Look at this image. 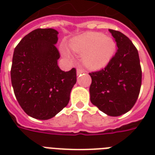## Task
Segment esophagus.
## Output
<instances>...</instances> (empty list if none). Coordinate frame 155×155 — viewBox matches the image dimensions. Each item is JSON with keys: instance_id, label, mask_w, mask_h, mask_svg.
<instances>
[{"instance_id": "34e87169", "label": "esophagus", "mask_w": 155, "mask_h": 155, "mask_svg": "<svg viewBox=\"0 0 155 155\" xmlns=\"http://www.w3.org/2000/svg\"><path fill=\"white\" fill-rule=\"evenodd\" d=\"M84 70H82V69H80V68H77V70H76V74H77V75H80V74H82V73H84Z\"/></svg>"}]
</instances>
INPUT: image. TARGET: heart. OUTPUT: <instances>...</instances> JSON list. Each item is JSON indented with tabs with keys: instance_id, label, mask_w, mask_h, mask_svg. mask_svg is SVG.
<instances>
[{
	"instance_id": "1",
	"label": "heart",
	"mask_w": 155,
	"mask_h": 155,
	"mask_svg": "<svg viewBox=\"0 0 155 155\" xmlns=\"http://www.w3.org/2000/svg\"><path fill=\"white\" fill-rule=\"evenodd\" d=\"M71 50L81 54L83 64L91 70H100L110 63L116 53L115 40L102 33L89 32L75 38L69 42ZM61 52L67 58L71 56L65 47H61Z\"/></svg>"
}]
</instances>
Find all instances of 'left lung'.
<instances>
[{"label": "left lung", "instance_id": "8db88e82", "mask_svg": "<svg viewBox=\"0 0 155 155\" xmlns=\"http://www.w3.org/2000/svg\"><path fill=\"white\" fill-rule=\"evenodd\" d=\"M108 30L117 51L104 69L89 73L90 101L107 115L118 117L129 112L137 101L142 69L137 50L130 38L120 31Z\"/></svg>", "mask_w": 155, "mask_h": 155}]
</instances>
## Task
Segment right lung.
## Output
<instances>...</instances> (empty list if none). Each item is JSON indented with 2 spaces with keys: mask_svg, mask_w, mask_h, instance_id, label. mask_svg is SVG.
<instances>
[{
  "mask_svg": "<svg viewBox=\"0 0 155 155\" xmlns=\"http://www.w3.org/2000/svg\"><path fill=\"white\" fill-rule=\"evenodd\" d=\"M54 29H37L25 35L14 49L11 82L25 113L38 120L54 117L70 100L76 71L58 68L59 53Z\"/></svg>",
  "mask_w": 155,
  "mask_h": 155,
  "instance_id": "1",
  "label": "right lung"
}]
</instances>
